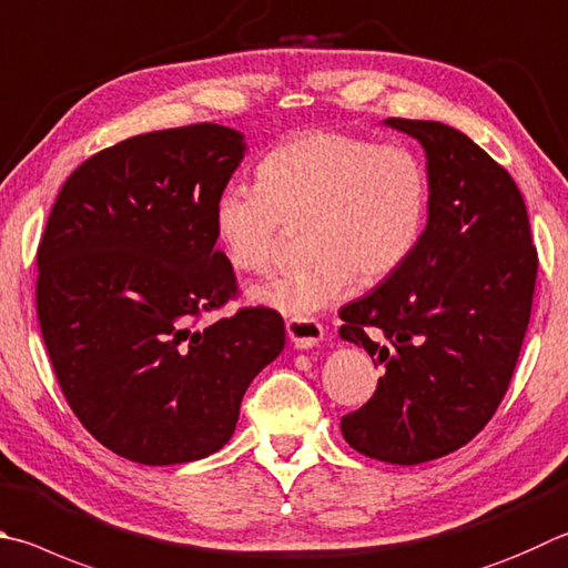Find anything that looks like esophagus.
<instances>
[{
    "mask_svg": "<svg viewBox=\"0 0 568 568\" xmlns=\"http://www.w3.org/2000/svg\"><path fill=\"white\" fill-rule=\"evenodd\" d=\"M285 329L295 347H315L323 343L325 337V327L323 323H317L315 317H291L285 323Z\"/></svg>",
    "mask_w": 568,
    "mask_h": 568,
    "instance_id": "obj_1",
    "label": "esophagus"
}]
</instances>
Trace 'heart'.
Returning a JSON list of instances; mask_svg holds the SVG:
<instances>
[{
	"mask_svg": "<svg viewBox=\"0 0 568 568\" xmlns=\"http://www.w3.org/2000/svg\"><path fill=\"white\" fill-rule=\"evenodd\" d=\"M257 185H223L213 233L241 273H265L287 229L305 231L311 263L253 287V301L313 317L349 295L355 281L385 283L425 235L432 181L417 151L343 131H307L277 143L255 166Z\"/></svg>",
	"mask_w": 568,
	"mask_h": 568,
	"instance_id": "1",
	"label": "heart"
}]
</instances>
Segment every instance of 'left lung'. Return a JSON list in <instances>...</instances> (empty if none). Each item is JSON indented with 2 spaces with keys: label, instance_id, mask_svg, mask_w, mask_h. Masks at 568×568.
Segmentation results:
<instances>
[{
  "label": "left lung",
  "instance_id": "8db88e82",
  "mask_svg": "<svg viewBox=\"0 0 568 568\" xmlns=\"http://www.w3.org/2000/svg\"><path fill=\"white\" fill-rule=\"evenodd\" d=\"M427 151L429 219L415 255L339 311V335L385 369L339 422L359 455L439 459L484 429L507 395L531 317L539 255L517 183L439 121L387 119Z\"/></svg>",
  "mask_w": 568,
  "mask_h": 568
}]
</instances>
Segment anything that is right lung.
I'll use <instances>...</instances> for the list:
<instances>
[{
  "label": "right lung",
  "mask_w": 568,
  "mask_h": 568,
  "mask_svg": "<svg viewBox=\"0 0 568 568\" xmlns=\"http://www.w3.org/2000/svg\"><path fill=\"white\" fill-rule=\"evenodd\" d=\"M219 123L163 129L71 173L37 251V315L69 407L113 455L163 467L231 439L251 379L281 355L283 317L241 307L213 205L243 159Z\"/></svg>",
  "instance_id": "right-lung-1"
}]
</instances>
